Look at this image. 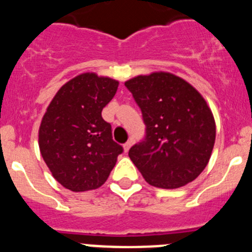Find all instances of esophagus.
Here are the masks:
<instances>
[{"mask_svg": "<svg viewBox=\"0 0 252 252\" xmlns=\"http://www.w3.org/2000/svg\"><path fill=\"white\" fill-rule=\"evenodd\" d=\"M130 146H132V142H126V143H124L123 148H124V152H128L129 148H130Z\"/></svg>", "mask_w": 252, "mask_h": 252, "instance_id": "obj_1", "label": "esophagus"}]
</instances>
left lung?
Masks as SVG:
<instances>
[{"instance_id": "1", "label": "left lung", "mask_w": 252, "mask_h": 252, "mask_svg": "<svg viewBox=\"0 0 252 252\" xmlns=\"http://www.w3.org/2000/svg\"><path fill=\"white\" fill-rule=\"evenodd\" d=\"M142 110L146 137L129 150L144 180L176 189L195 180L209 162L216 122L189 82L168 72L141 74L124 84Z\"/></svg>"}]
</instances>
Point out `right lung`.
<instances>
[{
    "mask_svg": "<svg viewBox=\"0 0 252 252\" xmlns=\"http://www.w3.org/2000/svg\"><path fill=\"white\" fill-rule=\"evenodd\" d=\"M118 86L110 77L81 73L58 90L47 108L39 128V148L53 178L65 189L100 188L123 152L101 117Z\"/></svg>",
    "mask_w": 252,
    "mask_h": 252,
    "instance_id": "right-lung-1",
    "label": "right lung"
}]
</instances>
